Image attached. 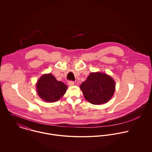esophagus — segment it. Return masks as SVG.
<instances>
[{
    "instance_id": "34e87169",
    "label": "esophagus",
    "mask_w": 152,
    "mask_h": 152,
    "mask_svg": "<svg viewBox=\"0 0 152 152\" xmlns=\"http://www.w3.org/2000/svg\"><path fill=\"white\" fill-rule=\"evenodd\" d=\"M68 84L69 86H73L74 85V82L72 81H69L68 82Z\"/></svg>"
}]
</instances>
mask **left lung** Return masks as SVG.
Here are the masks:
<instances>
[{"label": "left lung", "instance_id": "1", "mask_svg": "<svg viewBox=\"0 0 152 152\" xmlns=\"http://www.w3.org/2000/svg\"><path fill=\"white\" fill-rule=\"evenodd\" d=\"M80 88L88 102L94 105L107 103L113 96L115 83L108 75L99 72H92Z\"/></svg>", "mask_w": 152, "mask_h": 152}]
</instances>
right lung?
<instances>
[{
  "instance_id": "obj_1",
  "label": "right lung",
  "mask_w": 152,
  "mask_h": 152,
  "mask_svg": "<svg viewBox=\"0 0 152 152\" xmlns=\"http://www.w3.org/2000/svg\"><path fill=\"white\" fill-rule=\"evenodd\" d=\"M36 88L39 96L44 101L54 102L65 94L67 87L63 82L58 81L51 74H48L39 78Z\"/></svg>"
}]
</instances>
